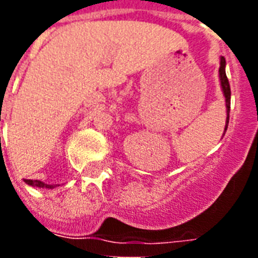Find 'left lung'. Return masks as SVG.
<instances>
[{"instance_id":"1","label":"left lung","mask_w":258,"mask_h":258,"mask_svg":"<svg viewBox=\"0 0 258 258\" xmlns=\"http://www.w3.org/2000/svg\"><path fill=\"white\" fill-rule=\"evenodd\" d=\"M220 80H221V87L225 95V103H227V125H225V131L228 128V121H229V109H231V87H229V81H228L227 74H225V58H221L220 62Z\"/></svg>"}]
</instances>
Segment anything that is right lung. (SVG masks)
Returning a JSON list of instances; mask_svg holds the SVG:
<instances>
[{
  "label": "right lung",
  "mask_w": 258,
  "mask_h": 258,
  "mask_svg": "<svg viewBox=\"0 0 258 258\" xmlns=\"http://www.w3.org/2000/svg\"><path fill=\"white\" fill-rule=\"evenodd\" d=\"M26 184L31 185V186H38V188H53V185H47L41 182V181H38V179H26Z\"/></svg>",
  "instance_id": "add662e5"
}]
</instances>
